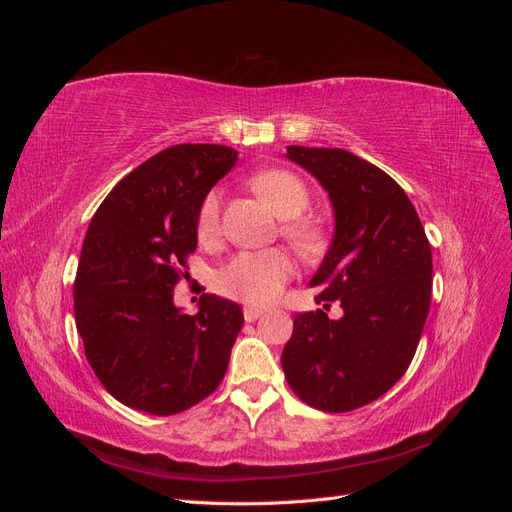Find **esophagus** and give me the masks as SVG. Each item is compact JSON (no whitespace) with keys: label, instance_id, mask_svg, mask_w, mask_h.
<instances>
[{"label":"esophagus","instance_id":"esophagus-1","mask_svg":"<svg viewBox=\"0 0 512 512\" xmlns=\"http://www.w3.org/2000/svg\"><path fill=\"white\" fill-rule=\"evenodd\" d=\"M262 314H265V312H262L260 307H250V305L243 307V318H245L247 322H254V320H258Z\"/></svg>","mask_w":512,"mask_h":512}]
</instances>
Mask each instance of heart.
<instances>
[{
	"label": "heart",
	"instance_id": "obj_1",
	"mask_svg": "<svg viewBox=\"0 0 512 512\" xmlns=\"http://www.w3.org/2000/svg\"><path fill=\"white\" fill-rule=\"evenodd\" d=\"M252 188L284 220L299 218L309 207V190L290 170H262L252 177ZM220 198V192L213 190L198 209L196 232L203 243H211L220 232ZM284 232L303 254H316L324 245L322 228L314 222L292 220L284 226ZM292 273L294 262L284 250L239 252L215 275V288L228 299H237L247 305H267L277 299Z\"/></svg>",
	"mask_w": 512,
	"mask_h": 512
}]
</instances>
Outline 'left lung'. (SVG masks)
I'll return each instance as SVG.
<instances>
[{"label":"left lung","mask_w":512,"mask_h":512,"mask_svg":"<svg viewBox=\"0 0 512 512\" xmlns=\"http://www.w3.org/2000/svg\"><path fill=\"white\" fill-rule=\"evenodd\" d=\"M329 192L335 235L309 286L324 308L294 316L282 352L290 389L322 412H350L406 374L431 303V245L399 183L344 149L288 147Z\"/></svg>","instance_id":"obj_1"}]
</instances>
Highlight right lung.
Listing matches in <instances>:
<instances>
[{
	"label": "right lung",
	"mask_w": 512,
	"mask_h": 512,
	"mask_svg": "<svg viewBox=\"0 0 512 512\" xmlns=\"http://www.w3.org/2000/svg\"><path fill=\"white\" fill-rule=\"evenodd\" d=\"M235 162L224 145L168 147L123 177L91 218L74 320L91 369L123 406L179 414L226 374L241 307L203 294L190 316L173 292L196 250L198 209Z\"/></svg>",
	"instance_id": "right-lung-1"
}]
</instances>
